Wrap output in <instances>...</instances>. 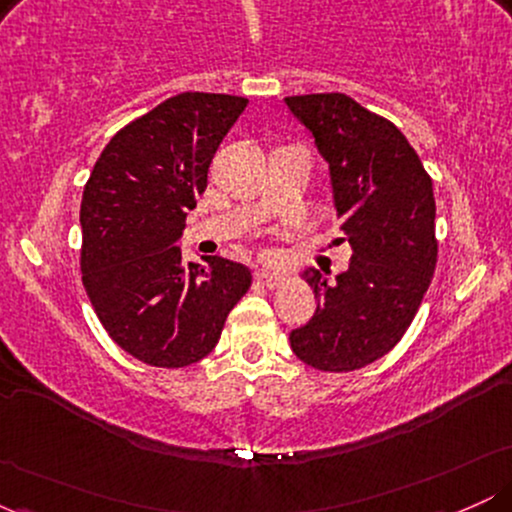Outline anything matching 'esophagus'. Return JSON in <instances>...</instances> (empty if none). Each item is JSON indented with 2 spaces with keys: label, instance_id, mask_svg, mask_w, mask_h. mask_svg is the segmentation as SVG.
I'll return each mask as SVG.
<instances>
[{
  "label": "esophagus",
  "instance_id": "esophagus-1",
  "mask_svg": "<svg viewBox=\"0 0 512 512\" xmlns=\"http://www.w3.org/2000/svg\"><path fill=\"white\" fill-rule=\"evenodd\" d=\"M255 279H257V284L267 286V289H276V286H281V281H284L279 274H274V272H255Z\"/></svg>",
  "mask_w": 512,
  "mask_h": 512
}]
</instances>
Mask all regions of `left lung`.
Here are the masks:
<instances>
[{
    "instance_id": "8db88e82",
    "label": "left lung",
    "mask_w": 512,
    "mask_h": 512,
    "mask_svg": "<svg viewBox=\"0 0 512 512\" xmlns=\"http://www.w3.org/2000/svg\"><path fill=\"white\" fill-rule=\"evenodd\" d=\"M330 170L332 202L351 245L346 272L305 269L315 315L291 330V349L317 370L378 361L419 310L436 272L433 182L399 129L344 93L284 98Z\"/></svg>"
}]
</instances>
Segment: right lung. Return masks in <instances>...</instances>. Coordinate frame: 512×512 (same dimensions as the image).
Wrapping results in <instances>:
<instances>
[{"label":"right lung","instance_id":"add662e5","mask_svg":"<svg viewBox=\"0 0 512 512\" xmlns=\"http://www.w3.org/2000/svg\"><path fill=\"white\" fill-rule=\"evenodd\" d=\"M248 98L187 91L110 139L81 199V279L113 342L158 368H185L219 344L252 274L245 264L182 262L175 245L207 190L216 149Z\"/></svg>","mask_w":512,"mask_h":512}]
</instances>
